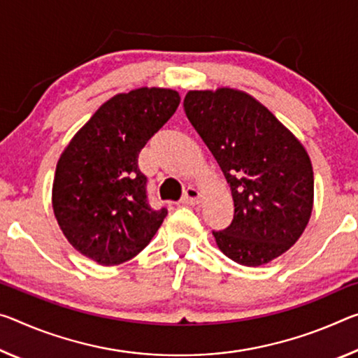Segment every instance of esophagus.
<instances>
[{
    "instance_id": "1",
    "label": "esophagus",
    "mask_w": 358,
    "mask_h": 358,
    "mask_svg": "<svg viewBox=\"0 0 358 358\" xmlns=\"http://www.w3.org/2000/svg\"><path fill=\"white\" fill-rule=\"evenodd\" d=\"M199 201H201V192L196 188L186 189L183 199H181V202H183L185 206H196V203H199Z\"/></svg>"
}]
</instances>
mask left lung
Wrapping results in <instances>:
<instances>
[{
  "label": "left lung",
  "instance_id": "obj_1",
  "mask_svg": "<svg viewBox=\"0 0 358 358\" xmlns=\"http://www.w3.org/2000/svg\"><path fill=\"white\" fill-rule=\"evenodd\" d=\"M185 113L228 181L234 218L213 232L221 252L257 268L290 250L314 207L308 151L261 101L232 87L189 90Z\"/></svg>",
  "mask_w": 358,
  "mask_h": 358
}]
</instances>
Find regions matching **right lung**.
<instances>
[{
  "instance_id": "right-lung-1",
  "label": "right lung",
  "mask_w": 358,
  "mask_h": 358,
  "mask_svg": "<svg viewBox=\"0 0 358 358\" xmlns=\"http://www.w3.org/2000/svg\"><path fill=\"white\" fill-rule=\"evenodd\" d=\"M180 105L173 89L113 95L62 151L52 183L57 223L71 247L101 266L134 258L167 210L150 207L138 152Z\"/></svg>"
}]
</instances>
